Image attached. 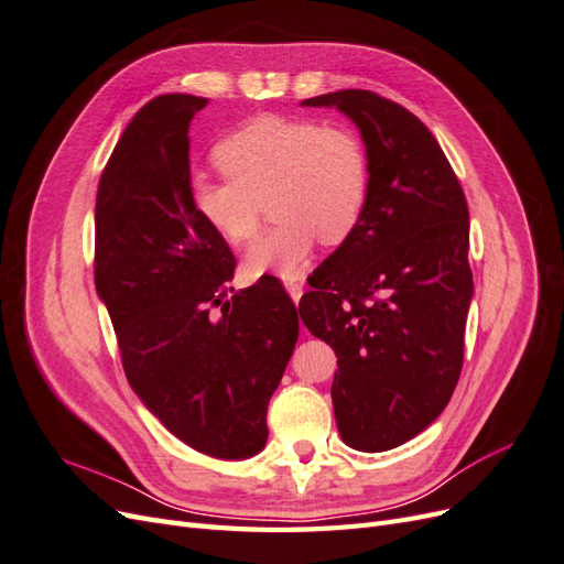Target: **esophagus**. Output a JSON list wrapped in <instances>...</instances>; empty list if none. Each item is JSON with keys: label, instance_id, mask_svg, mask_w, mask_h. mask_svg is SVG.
Masks as SVG:
<instances>
[{"label": "esophagus", "instance_id": "esophagus-1", "mask_svg": "<svg viewBox=\"0 0 564 564\" xmlns=\"http://www.w3.org/2000/svg\"><path fill=\"white\" fill-rule=\"evenodd\" d=\"M286 292H289V296L294 299V303H299L301 296H303V284L301 282H286Z\"/></svg>", "mask_w": 564, "mask_h": 564}]
</instances>
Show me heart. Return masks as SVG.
Here are the masks:
<instances>
[{
  "label": "heart",
  "instance_id": "b5f03b06",
  "mask_svg": "<svg viewBox=\"0 0 564 564\" xmlns=\"http://www.w3.org/2000/svg\"><path fill=\"white\" fill-rule=\"evenodd\" d=\"M224 178L193 176L187 199L220 240L242 245L261 226L263 204L280 224L245 253V275L294 280L322 237L348 240L371 193V166L360 135L308 117L259 115L214 150Z\"/></svg>",
  "mask_w": 564,
  "mask_h": 564
}]
</instances>
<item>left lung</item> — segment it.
I'll list each match as a JSON object with an SVG mask.
<instances>
[{
  "label": "left lung",
  "instance_id": "8db88e82",
  "mask_svg": "<svg viewBox=\"0 0 564 564\" xmlns=\"http://www.w3.org/2000/svg\"><path fill=\"white\" fill-rule=\"evenodd\" d=\"M301 106H336L367 145L365 216L313 272L299 313L338 357L340 437L386 452L429 429L458 383L473 296L468 204L435 135L395 100L344 89Z\"/></svg>",
  "mask_w": 564,
  "mask_h": 564
}]
</instances>
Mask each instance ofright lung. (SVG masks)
<instances>
[{
  "label": "right lung",
  "instance_id": "add662e5",
  "mask_svg": "<svg viewBox=\"0 0 564 564\" xmlns=\"http://www.w3.org/2000/svg\"><path fill=\"white\" fill-rule=\"evenodd\" d=\"M204 106L164 94L133 115L98 181L94 280L135 395L193 449L247 458L265 447L299 313L270 275L226 301L235 256L187 199Z\"/></svg>",
  "mask_w": 564,
  "mask_h": 564
}]
</instances>
